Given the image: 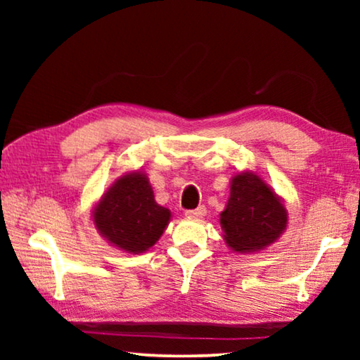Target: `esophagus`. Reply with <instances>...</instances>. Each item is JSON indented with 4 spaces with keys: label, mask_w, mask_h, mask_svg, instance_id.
Returning <instances> with one entry per match:
<instances>
[{
    "label": "esophagus",
    "mask_w": 360,
    "mask_h": 360,
    "mask_svg": "<svg viewBox=\"0 0 360 360\" xmlns=\"http://www.w3.org/2000/svg\"><path fill=\"white\" fill-rule=\"evenodd\" d=\"M188 218H203V216L206 214V208L205 206H198L196 210H188L185 213Z\"/></svg>",
    "instance_id": "obj_1"
}]
</instances>
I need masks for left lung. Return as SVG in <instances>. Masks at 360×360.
I'll return each instance as SVG.
<instances>
[{"label": "left lung", "mask_w": 360, "mask_h": 360, "mask_svg": "<svg viewBox=\"0 0 360 360\" xmlns=\"http://www.w3.org/2000/svg\"><path fill=\"white\" fill-rule=\"evenodd\" d=\"M224 239L238 252H252L272 244L287 226V211L278 196L255 174L233 179L231 196L221 213Z\"/></svg>", "instance_id": "8db88e82"}]
</instances>
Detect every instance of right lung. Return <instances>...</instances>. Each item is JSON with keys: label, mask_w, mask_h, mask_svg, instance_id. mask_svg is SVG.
I'll return each instance as SVG.
<instances>
[{"label": "right lung", "mask_w": 360, "mask_h": 360, "mask_svg": "<svg viewBox=\"0 0 360 360\" xmlns=\"http://www.w3.org/2000/svg\"><path fill=\"white\" fill-rule=\"evenodd\" d=\"M100 233L127 252L152 248L169 224L170 211L157 205L144 174H131L116 180L95 210Z\"/></svg>", "instance_id": "add662e5"}]
</instances>
